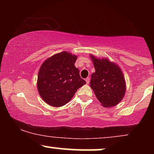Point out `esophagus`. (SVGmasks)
I'll use <instances>...</instances> for the list:
<instances>
[{"mask_svg":"<svg viewBox=\"0 0 154 154\" xmlns=\"http://www.w3.org/2000/svg\"><path fill=\"white\" fill-rule=\"evenodd\" d=\"M85 81H86V82H87V84H89V82H90V77H87V78L85 79Z\"/></svg>","mask_w":154,"mask_h":154,"instance_id":"esophagus-1","label":"esophagus"}]
</instances>
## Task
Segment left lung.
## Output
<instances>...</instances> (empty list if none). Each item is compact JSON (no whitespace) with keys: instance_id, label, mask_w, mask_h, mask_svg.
<instances>
[{"instance_id":"obj_1","label":"left lung","mask_w":154,"mask_h":154,"mask_svg":"<svg viewBox=\"0 0 154 154\" xmlns=\"http://www.w3.org/2000/svg\"><path fill=\"white\" fill-rule=\"evenodd\" d=\"M91 57L95 72L91 75L90 86L104 107L114 106L121 101L126 91L122 70L106 59Z\"/></svg>"}]
</instances>
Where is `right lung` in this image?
Listing matches in <instances>:
<instances>
[{
    "label": "right lung",
    "instance_id": "1",
    "mask_svg": "<svg viewBox=\"0 0 154 154\" xmlns=\"http://www.w3.org/2000/svg\"><path fill=\"white\" fill-rule=\"evenodd\" d=\"M77 56L63 51L48 59L38 77L39 94L45 103L60 107L68 103L86 82L79 76L75 63Z\"/></svg>",
    "mask_w": 154,
    "mask_h": 154
}]
</instances>
